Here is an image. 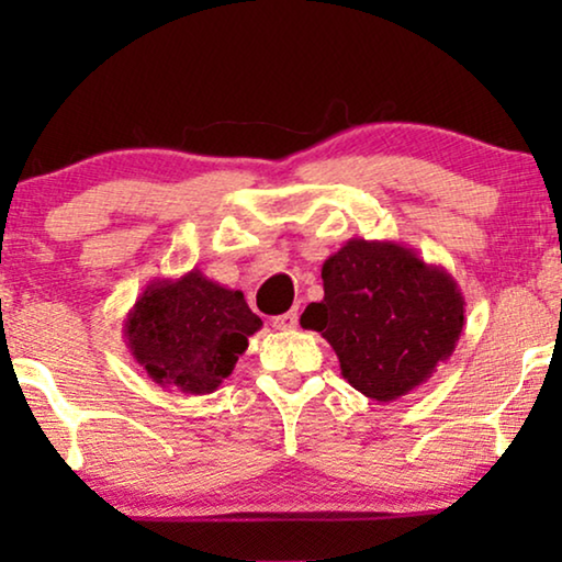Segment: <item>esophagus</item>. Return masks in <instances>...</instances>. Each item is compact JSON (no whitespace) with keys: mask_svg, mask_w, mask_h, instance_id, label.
<instances>
[{"mask_svg":"<svg viewBox=\"0 0 562 562\" xmlns=\"http://www.w3.org/2000/svg\"><path fill=\"white\" fill-rule=\"evenodd\" d=\"M296 322H299V314H296V310H291L286 314H279V317H273V327L276 329H283V333H286V329H294L296 327Z\"/></svg>","mask_w":562,"mask_h":562,"instance_id":"1","label":"esophagus"}]
</instances>
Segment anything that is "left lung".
<instances>
[{
  "label": "left lung",
  "instance_id": "left-lung-1",
  "mask_svg": "<svg viewBox=\"0 0 562 562\" xmlns=\"http://www.w3.org/2000/svg\"><path fill=\"white\" fill-rule=\"evenodd\" d=\"M325 299L302 314L333 345L342 379L389 404L432 379L456 350L465 299L442 266L394 240L352 237L322 263Z\"/></svg>",
  "mask_w": 562,
  "mask_h": 562
}]
</instances>
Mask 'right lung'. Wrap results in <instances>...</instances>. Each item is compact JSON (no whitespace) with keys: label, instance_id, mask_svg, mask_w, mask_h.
Segmentation results:
<instances>
[{"label":"right lung","instance_id":"1","mask_svg":"<svg viewBox=\"0 0 562 562\" xmlns=\"http://www.w3.org/2000/svg\"><path fill=\"white\" fill-rule=\"evenodd\" d=\"M263 327L243 291L220 286L199 268L156 279L125 317L130 356L158 386L202 396L217 391Z\"/></svg>","mask_w":562,"mask_h":562}]
</instances>
